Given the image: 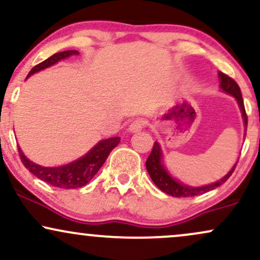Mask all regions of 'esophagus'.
<instances>
[{
	"label": "esophagus",
	"instance_id": "1",
	"mask_svg": "<svg viewBox=\"0 0 260 260\" xmlns=\"http://www.w3.org/2000/svg\"><path fill=\"white\" fill-rule=\"evenodd\" d=\"M145 124H147V122L144 120H142V118H139V120H136L133 121L132 123L129 124V128H128V131L132 133H136V132H140V131L143 129V128L145 127Z\"/></svg>",
	"mask_w": 260,
	"mask_h": 260
}]
</instances>
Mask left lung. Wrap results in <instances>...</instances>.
I'll return each mask as SVG.
<instances>
[{
  "mask_svg": "<svg viewBox=\"0 0 260 260\" xmlns=\"http://www.w3.org/2000/svg\"><path fill=\"white\" fill-rule=\"evenodd\" d=\"M219 78H220V88H221L225 92H228V94H231L232 96L237 100L238 106H240L241 112H242L244 126H246V129H247V113H246V110H244V104H243L240 86H238L237 83H236L231 77L226 76V74L222 72H219ZM161 159H162L161 148L159 143L155 142L153 150H151L150 155H149V157L147 159V162H145L148 174L159 189L162 190V192H165L166 194L176 197V198H187V197L204 194V193L209 192V190L215 189V188L220 187L222 183H225V182L229 180L230 176H231L232 172L235 171L236 165H237V162H236L234 168L231 169V171H230L225 177H222L221 180L215 182V183L208 184V186H204V187H189V186H184V184H182L180 182L174 180V178L169 175V172L166 171V169L164 168Z\"/></svg>",
  "mask_w": 260,
  "mask_h": 260,
  "instance_id": "1",
  "label": "left lung"
}]
</instances>
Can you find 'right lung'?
Segmentation results:
<instances>
[{
	"label": "right lung",
	"instance_id": "right-lung-1",
	"mask_svg": "<svg viewBox=\"0 0 260 260\" xmlns=\"http://www.w3.org/2000/svg\"><path fill=\"white\" fill-rule=\"evenodd\" d=\"M72 55H78V51H76V50H67V51L55 53L51 57L45 59L41 63H39L34 68H31L28 77L39 72V71L50 67V66L57 63L61 59L70 57ZM118 143H120V138L118 137L100 140L84 156L79 157L78 160L67 164V165L58 166V168H44V166L31 162L30 160L26 159V156L20 150V148H18V153H19L23 165L32 175L40 178L41 181L46 182V183L51 184L53 187L64 188V189H74V188L85 186L96 175V172L99 171L103 164L105 162L109 154L111 153L113 148L117 147Z\"/></svg>",
	"mask_w": 260,
	"mask_h": 260
}]
</instances>
